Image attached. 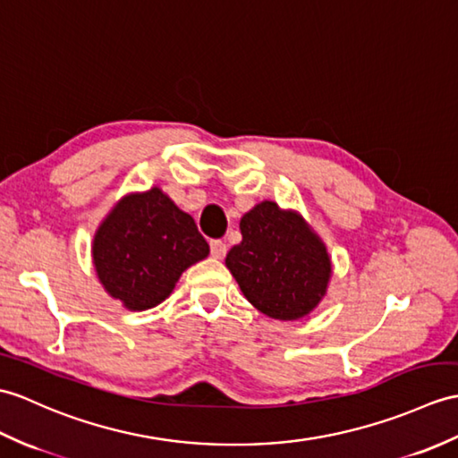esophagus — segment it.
<instances>
[{
    "label": "esophagus",
    "mask_w": 458,
    "mask_h": 458,
    "mask_svg": "<svg viewBox=\"0 0 458 458\" xmlns=\"http://www.w3.org/2000/svg\"><path fill=\"white\" fill-rule=\"evenodd\" d=\"M226 251H228V248H226V242H222V240H212L210 242V255L215 259H222L226 255Z\"/></svg>",
    "instance_id": "34e87169"
}]
</instances>
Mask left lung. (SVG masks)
<instances>
[{
    "label": "left lung",
    "mask_w": 458,
    "mask_h": 458,
    "mask_svg": "<svg viewBox=\"0 0 458 458\" xmlns=\"http://www.w3.org/2000/svg\"><path fill=\"white\" fill-rule=\"evenodd\" d=\"M242 242L226 267L243 296L275 320H299L324 299L332 261L324 242L294 210L273 200L255 205L240 220Z\"/></svg>",
    "instance_id": "1"
}]
</instances>
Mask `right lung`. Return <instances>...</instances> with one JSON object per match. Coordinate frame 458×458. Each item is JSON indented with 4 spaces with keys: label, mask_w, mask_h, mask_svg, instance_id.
Instances as JSON below:
<instances>
[{
    "label": "right lung",
    "mask_w": 458,
    "mask_h": 458,
    "mask_svg": "<svg viewBox=\"0 0 458 458\" xmlns=\"http://www.w3.org/2000/svg\"><path fill=\"white\" fill-rule=\"evenodd\" d=\"M207 255L195 220L157 187L123 197L93 238L101 284L134 312L164 302L181 273Z\"/></svg>",
    "instance_id": "obj_1"
}]
</instances>
